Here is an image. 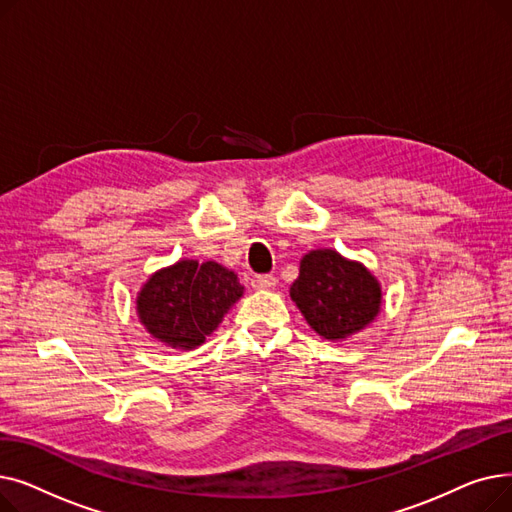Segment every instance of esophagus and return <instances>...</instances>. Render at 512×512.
<instances>
[{"label": "esophagus", "mask_w": 512, "mask_h": 512, "mask_svg": "<svg viewBox=\"0 0 512 512\" xmlns=\"http://www.w3.org/2000/svg\"><path fill=\"white\" fill-rule=\"evenodd\" d=\"M251 286L257 288V290H270V288L276 286V278H274V276H267V274L253 276V278H251Z\"/></svg>", "instance_id": "34e87169"}]
</instances>
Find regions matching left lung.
Masks as SVG:
<instances>
[{
    "mask_svg": "<svg viewBox=\"0 0 512 512\" xmlns=\"http://www.w3.org/2000/svg\"><path fill=\"white\" fill-rule=\"evenodd\" d=\"M290 297L307 324L328 340H340L363 330L378 315L382 290L361 263L336 251H311L301 261V274Z\"/></svg>",
    "mask_w": 512,
    "mask_h": 512,
    "instance_id": "1",
    "label": "left lung"
}]
</instances>
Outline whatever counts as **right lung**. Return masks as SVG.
<instances>
[{
	"label": "right lung",
	"mask_w": 512,
	"mask_h": 512,
	"mask_svg": "<svg viewBox=\"0 0 512 512\" xmlns=\"http://www.w3.org/2000/svg\"><path fill=\"white\" fill-rule=\"evenodd\" d=\"M240 297L242 286L234 272L215 261L199 265L184 259L149 278L137 299V311L153 338L191 351L220 326L224 313Z\"/></svg>",
	"instance_id": "add662e5"
}]
</instances>
